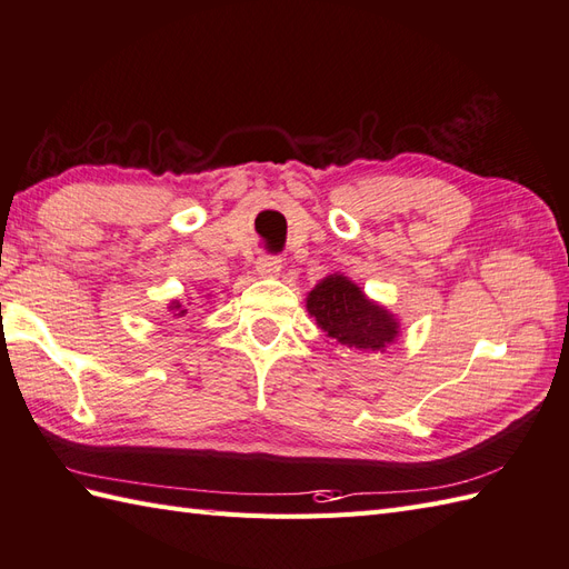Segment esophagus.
<instances>
[{"mask_svg":"<svg viewBox=\"0 0 569 569\" xmlns=\"http://www.w3.org/2000/svg\"><path fill=\"white\" fill-rule=\"evenodd\" d=\"M256 270L262 277H277L282 270V260L277 256H260L256 262Z\"/></svg>","mask_w":569,"mask_h":569,"instance_id":"34e87169","label":"esophagus"}]
</instances>
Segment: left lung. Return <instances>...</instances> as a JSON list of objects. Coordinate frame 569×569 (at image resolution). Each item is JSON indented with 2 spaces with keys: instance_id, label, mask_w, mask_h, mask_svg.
<instances>
[{
  "instance_id": "1",
  "label": "left lung",
  "mask_w": 569,
  "mask_h": 569,
  "mask_svg": "<svg viewBox=\"0 0 569 569\" xmlns=\"http://www.w3.org/2000/svg\"><path fill=\"white\" fill-rule=\"evenodd\" d=\"M307 311L330 340L355 350L383 352L398 338V318L367 299L350 277L328 274L307 297Z\"/></svg>"
}]
</instances>
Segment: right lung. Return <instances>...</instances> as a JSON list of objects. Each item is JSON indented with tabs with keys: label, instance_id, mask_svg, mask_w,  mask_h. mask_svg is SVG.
Returning a JSON list of instances; mask_svg holds the SVG:
<instances>
[{
	"label": "right lung",
	"instance_id": "add662e5",
	"mask_svg": "<svg viewBox=\"0 0 569 569\" xmlns=\"http://www.w3.org/2000/svg\"><path fill=\"white\" fill-rule=\"evenodd\" d=\"M169 311H171L176 318H183V316H188V307H186V303H180L178 299L169 303Z\"/></svg>",
	"mask_w": 569,
	"mask_h": 569
}]
</instances>
